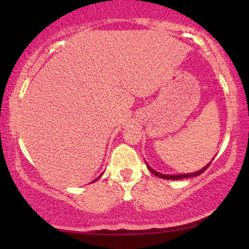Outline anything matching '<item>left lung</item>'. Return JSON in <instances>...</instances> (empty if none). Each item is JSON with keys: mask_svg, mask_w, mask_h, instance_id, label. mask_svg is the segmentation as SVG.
<instances>
[{"mask_svg": "<svg viewBox=\"0 0 249 249\" xmlns=\"http://www.w3.org/2000/svg\"><path fill=\"white\" fill-rule=\"evenodd\" d=\"M211 164V162L209 163V164L204 166V168H202L200 170H198V171L196 172H193V173H179V175H164V173H161V172H158L155 171L154 169H152L151 166H149L147 163H146V165H147V168L149 171H151L153 175H155L156 177H159V178H162V179H171V180H180V179H187V178H192V177H197L199 175H202V173L205 171V170L209 168Z\"/></svg>", "mask_w": 249, "mask_h": 249, "instance_id": "obj_1", "label": "left lung"}]
</instances>
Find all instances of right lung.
Segmentation results:
<instances>
[{
    "instance_id": "obj_1",
    "label": "right lung",
    "mask_w": 249,
    "mask_h": 249,
    "mask_svg": "<svg viewBox=\"0 0 249 249\" xmlns=\"http://www.w3.org/2000/svg\"><path fill=\"white\" fill-rule=\"evenodd\" d=\"M101 176H102V175H101ZM101 176H100V177H97V178H96V179H95V180H94V181H93V182H95V181H96V180H97V179H100V178H101Z\"/></svg>"
}]
</instances>
